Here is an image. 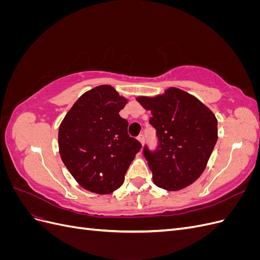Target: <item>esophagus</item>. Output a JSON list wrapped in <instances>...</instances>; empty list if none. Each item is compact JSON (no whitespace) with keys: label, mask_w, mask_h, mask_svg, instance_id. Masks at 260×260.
<instances>
[{"label":"esophagus","mask_w":260,"mask_h":260,"mask_svg":"<svg viewBox=\"0 0 260 260\" xmlns=\"http://www.w3.org/2000/svg\"><path fill=\"white\" fill-rule=\"evenodd\" d=\"M138 140H139V142L143 145V143H144V135H142V133H141V135L138 137Z\"/></svg>","instance_id":"obj_1"}]
</instances>
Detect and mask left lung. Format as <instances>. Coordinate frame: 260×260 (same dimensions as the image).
Masks as SVG:
<instances>
[{
  "mask_svg": "<svg viewBox=\"0 0 260 260\" xmlns=\"http://www.w3.org/2000/svg\"><path fill=\"white\" fill-rule=\"evenodd\" d=\"M137 101L151 111L149 123L156 129L158 145L143 153L153 172L154 183L167 191L192 184L205 170L218 140L217 118L187 92L169 88L164 94Z\"/></svg>",
  "mask_w": 260,
  "mask_h": 260,
  "instance_id": "left-lung-1",
  "label": "left lung"
}]
</instances>
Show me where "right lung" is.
I'll list each match as a JSON object with an SVG mask.
<instances>
[{
  "instance_id": "obj_1",
  "label": "right lung",
  "mask_w": 260,
  "mask_h": 260,
  "mask_svg": "<svg viewBox=\"0 0 260 260\" xmlns=\"http://www.w3.org/2000/svg\"><path fill=\"white\" fill-rule=\"evenodd\" d=\"M127 103L113 86L99 85L77 100L59 125L60 158L85 190L109 194L119 188L142 147L119 115Z\"/></svg>"
}]
</instances>
